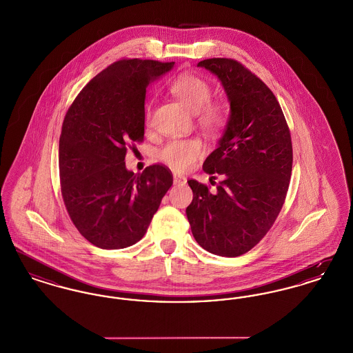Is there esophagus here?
I'll return each mask as SVG.
<instances>
[{"instance_id":"34e87169","label":"esophagus","mask_w":353,"mask_h":353,"mask_svg":"<svg viewBox=\"0 0 353 353\" xmlns=\"http://www.w3.org/2000/svg\"><path fill=\"white\" fill-rule=\"evenodd\" d=\"M186 183V179H185V176H181V174H179V173H174L173 174V184L174 185H183Z\"/></svg>"}]
</instances>
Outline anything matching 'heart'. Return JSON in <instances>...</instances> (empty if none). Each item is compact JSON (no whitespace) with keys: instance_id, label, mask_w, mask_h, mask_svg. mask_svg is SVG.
<instances>
[{"instance_id":"1","label":"heart","mask_w":353,"mask_h":353,"mask_svg":"<svg viewBox=\"0 0 353 353\" xmlns=\"http://www.w3.org/2000/svg\"><path fill=\"white\" fill-rule=\"evenodd\" d=\"M169 91L181 101L186 110L196 114L203 130L209 132H219L226 125L229 118L228 105L223 101H210L212 85L201 77L183 74L170 83ZM151 115L152 105L147 104V124L151 120ZM201 152L202 143L199 139L172 140L161 148L160 159L170 168L185 170L193 165Z\"/></svg>"}]
</instances>
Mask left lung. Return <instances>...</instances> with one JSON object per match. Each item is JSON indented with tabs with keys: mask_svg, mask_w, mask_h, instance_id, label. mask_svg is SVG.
<instances>
[{
	"mask_svg": "<svg viewBox=\"0 0 353 353\" xmlns=\"http://www.w3.org/2000/svg\"><path fill=\"white\" fill-rule=\"evenodd\" d=\"M197 66L221 81L230 117L217 150L202 165L209 174L219 173L221 181L213 192L188 181L193 200L186 217L202 249L239 256L266 235L285 203L292 170L291 134L275 95L250 70L229 58L203 59Z\"/></svg>",
	"mask_w": 353,
	"mask_h": 353,
	"instance_id": "8db88e82",
	"label": "left lung"
}]
</instances>
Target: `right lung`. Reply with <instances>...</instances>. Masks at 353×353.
<instances>
[{"mask_svg":"<svg viewBox=\"0 0 353 353\" xmlns=\"http://www.w3.org/2000/svg\"><path fill=\"white\" fill-rule=\"evenodd\" d=\"M174 62L120 59L94 77L68 108L59 137V179L68 216L92 245L117 250L145 234L173 184L163 164L134 174L127 145L144 139L145 92Z\"/></svg>","mask_w":353,"mask_h":353,"instance_id":"add662e5","label":"right lung"}]
</instances>
